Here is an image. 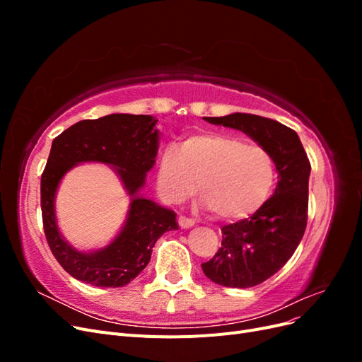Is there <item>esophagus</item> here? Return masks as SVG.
Returning a JSON list of instances; mask_svg holds the SVG:
<instances>
[{"mask_svg":"<svg viewBox=\"0 0 362 362\" xmlns=\"http://www.w3.org/2000/svg\"><path fill=\"white\" fill-rule=\"evenodd\" d=\"M178 223H180V226H181L182 229H189V228L194 226V221H192V218L185 217V216H180Z\"/></svg>","mask_w":362,"mask_h":362,"instance_id":"34e87169","label":"esophagus"}]
</instances>
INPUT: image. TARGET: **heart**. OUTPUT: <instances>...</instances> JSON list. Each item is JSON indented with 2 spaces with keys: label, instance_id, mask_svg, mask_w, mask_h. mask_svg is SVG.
<instances>
[{
  "label": "heart",
  "instance_id": "b5f03b06",
  "mask_svg": "<svg viewBox=\"0 0 362 362\" xmlns=\"http://www.w3.org/2000/svg\"><path fill=\"white\" fill-rule=\"evenodd\" d=\"M275 163L258 145L228 134H198L180 149L161 151L157 187L169 204H182L198 190L199 204L223 221H242L264 205L275 184Z\"/></svg>",
  "mask_w": 362,
  "mask_h": 362
}]
</instances>
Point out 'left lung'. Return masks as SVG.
<instances>
[{"mask_svg":"<svg viewBox=\"0 0 362 362\" xmlns=\"http://www.w3.org/2000/svg\"><path fill=\"white\" fill-rule=\"evenodd\" d=\"M213 125L238 129L264 148L278 172V185L249 218L222 226V246L202 264L208 279L223 287L247 288L264 282L298 249L308 218L311 164L296 131L257 115L204 117Z\"/></svg>","mask_w":362,"mask_h":362,"instance_id":"left-lung-1","label":"left lung"}]
</instances>
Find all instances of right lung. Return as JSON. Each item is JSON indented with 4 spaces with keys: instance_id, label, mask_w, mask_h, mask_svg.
Returning a JSON list of instances; mask_svg holds the SVG:
<instances>
[{
    "instance_id": "right-lung-1",
    "label": "right lung",
    "mask_w": 362,
    "mask_h": 362,
    "mask_svg": "<svg viewBox=\"0 0 362 362\" xmlns=\"http://www.w3.org/2000/svg\"><path fill=\"white\" fill-rule=\"evenodd\" d=\"M156 124L157 119L148 115L113 113L80 120L52 140L40 180L42 221L51 252L75 279L95 287H124L148 266L157 240L178 229L175 211L140 194L146 173L156 164L160 141ZM93 160L112 166L132 202L124 226L112 242L83 252L59 233L55 194L64 174L76 163Z\"/></svg>"
}]
</instances>
